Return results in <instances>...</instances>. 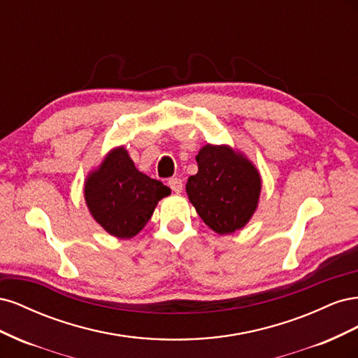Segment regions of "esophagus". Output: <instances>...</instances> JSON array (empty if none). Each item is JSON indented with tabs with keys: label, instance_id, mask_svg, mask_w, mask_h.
Returning <instances> with one entry per match:
<instances>
[{
	"label": "esophagus",
	"instance_id": "1",
	"mask_svg": "<svg viewBox=\"0 0 358 358\" xmlns=\"http://www.w3.org/2000/svg\"><path fill=\"white\" fill-rule=\"evenodd\" d=\"M169 187L171 188V191H173V192L180 194V192H182V189H183L182 179H180V178H171V179L169 180Z\"/></svg>",
	"mask_w": 358,
	"mask_h": 358
}]
</instances>
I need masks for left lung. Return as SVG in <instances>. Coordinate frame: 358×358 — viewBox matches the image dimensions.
<instances>
[{
	"label": "left lung",
	"mask_w": 358,
	"mask_h": 358,
	"mask_svg": "<svg viewBox=\"0 0 358 358\" xmlns=\"http://www.w3.org/2000/svg\"><path fill=\"white\" fill-rule=\"evenodd\" d=\"M196 159L199 171L189 176L187 194L203 222L218 234L243 229L262 192L257 167L227 145H206Z\"/></svg>",
	"instance_id": "left-lung-1"
}]
</instances>
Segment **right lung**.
I'll use <instances>...</instances> for the list:
<instances>
[{"mask_svg":"<svg viewBox=\"0 0 358 358\" xmlns=\"http://www.w3.org/2000/svg\"><path fill=\"white\" fill-rule=\"evenodd\" d=\"M170 192L164 183L138 171L124 146L112 149L85 180L92 218L117 239L134 237Z\"/></svg>","mask_w":358,"mask_h":358,"instance_id":"add662e5","label":"right lung"}]
</instances>
